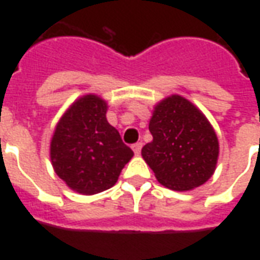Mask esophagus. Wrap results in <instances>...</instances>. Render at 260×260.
<instances>
[{
	"label": "esophagus",
	"instance_id": "obj_1",
	"mask_svg": "<svg viewBox=\"0 0 260 260\" xmlns=\"http://www.w3.org/2000/svg\"><path fill=\"white\" fill-rule=\"evenodd\" d=\"M132 150H134V153H135V154H139V153H141V150H142V143H141V142H138V143H134V145H132Z\"/></svg>",
	"mask_w": 260,
	"mask_h": 260
}]
</instances>
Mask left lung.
Listing matches in <instances>:
<instances>
[{
	"mask_svg": "<svg viewBox=\"0 0 260 260\" xmlns=\"http://www.w3.org/2000/svg\"><path fill=\"white\" fill-rule=\"evenodd\" d=\"M153 141L142 156L160 184L173 191H189L214 173L218 141L212 125L198 108L181 96L158 103L149 122Z\"/></svg>",
	"mask_w": 260,
	"mask_h": 260,
	"instance_id": "left-lung-1",
	"label": "left lung"
}]
</instances>
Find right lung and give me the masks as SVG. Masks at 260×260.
<instances>
[{
    "mask_svg": "<svg viewBox=\"0 0 260 260\" xmlns=\"http://www.w3.org/2000/svg\"><path fill=\"white\" fill-rule=\"evenodd\" d=\"M107 104L94 94L80 97L59 119L51 139V163L74 191L94 195L111 188L134 152L106 118Z\"/></svg>",
    "mask_w": 260,
    "mask_h": 260,
    "instance_id": "add662e5",
    "label": "right lung"
}]
</instances>
